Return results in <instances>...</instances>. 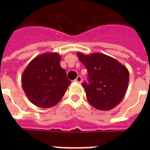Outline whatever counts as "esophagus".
Masks as SVG:
<instances>
[{
  "mask_svg": "<svg viewBox=\"0 0 150 150\" xmlns=\"http://www.w3.org/2000/svg\"><path fill=\"white\" fill-rule=\"evenodd\" d=\"M82 80H83V78H82L81 76H78L77 78L75 79V81H76L77 83H82Z\"/></svg>",
  "mask_w": 150,
  "mask_h": 150,
  "instance_id": "obj_1",
  "label": "esophagus"
}]
</instances>
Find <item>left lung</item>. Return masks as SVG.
<instances>
[{
  "instance_id": "1",
  "label": "left lung",
  "mask_w": 150,
  "mask_h": 150,
  "mask_svg": "<svg viewBox=\"0 0 150 150\" xmlns=\"http://www.w3.org/2000/svg\"><path fill=\"white\" fill-rule=\"evenodd\" d=\"M78 57L88 70V82L82 85L90 104L103 111L115 108L128 88L129 71L126 67L102 53L84 55L78 52Z\"/></svg>"
}]
</instances>
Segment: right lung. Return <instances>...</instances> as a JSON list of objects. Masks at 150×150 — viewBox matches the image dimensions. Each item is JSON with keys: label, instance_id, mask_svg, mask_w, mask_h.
Returning <instances> with one entry per match:
<instances>
[{"label": "right lung", "instance_id": "obj_1", "mask_svg": "<svg viewBox=\"0 0 150 150\" xmlns=\"http://www.w3.org/2000/svg\"><path fill=\"white\" fill-rule=\"evenodd\" d=\"M58 53H44L27 65L21 77V86L28 99L39 108L56 105L65 94L71 82L60 66Z\"/></svg>", "mask_w": 150, "mask_h": 150}]
</instances>
